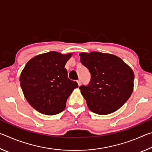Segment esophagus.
<instances>
[{"label": "esophagus", "mask_w": 152, "mask_h": 152, "mask_svg": "<svg viewBox=\"0 0 152 152\" xmlns=\"http://www.w3.org/2000/svg\"><path fill=\"white\" fill-rule=\"evenodd\" d=\"M77 83H78L79 86L81 85V81H80V80H78V81H77Z\"/></svg>", "instance_id": "obj_1"}]
</instances>
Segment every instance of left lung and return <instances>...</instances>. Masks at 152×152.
Instances as JSON below:
<instances>
[{
	"instance_id": "1",
	"label": "left lung",
	"mask_w": 152,
	"mask_h": 152,
	"mask_svg": "<svg viewBox=\"0 0 152 152\" xmlns=\"http://www.w3.org/2000/svg\"><path fill=\"white\" fill-rule=\"evenodd\" d=\"M80 61L91 74L90 84L79 87L92 112L108 115L121 107L134 86V72L117 56L98 51L82 52Z\"/></svg>"
}]
</instances>
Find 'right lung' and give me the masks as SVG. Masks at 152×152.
Returning <instances> with one entry per match:
<instances>
[{
    "label": "right lung",
    "mask_w": 152,
    "mask_h": 152,
    "mask_svg": "<svg viewBox=\"0 0 152 152\" xmlns=\"http://www.w3.org/2000/svg\"><path fill=\"white\" fill-rule=\"evenodd\" d=\"M72 56L50 51L35 56L25 66L20 86L27 102L38 112L53 115L63 111L67 99L78 87L76 82L68 78L64 68Z\"/></svg>",
    "instance_id": "add662e5"
}]
</instances>
